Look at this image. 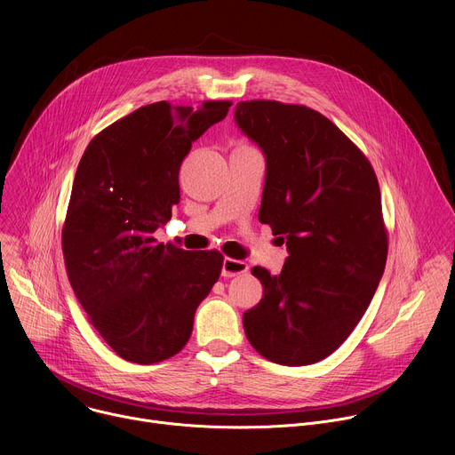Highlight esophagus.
<instances>
[{
  "instance_id": "1",
  "label": "esophagus",
  "mask_w": 455,
  "mask_h": 455,
  "mask_svg": "<svg viewBox=\"0 0 455 455\" xmlns=\"http://www.w3.org/2000/svg\"><path fill=\"white\" fill-rule=\"evenodd\" d=\"M246 272H248V265L244 261H237V259H230V257H227L223 261V268H221L223 277H235Z\"/></svg>"
}]
</instances>
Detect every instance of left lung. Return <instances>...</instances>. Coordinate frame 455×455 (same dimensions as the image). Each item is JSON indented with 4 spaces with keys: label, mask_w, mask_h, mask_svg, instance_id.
I'll use <instances>...</instances> for the list:
<instances>
[{
    "label": "left lung",
    "mask_w": 455,
    "mask_h": 455,
    "mask_svg": "<svg viewBox=\"0 0 455 455\" xmlns=\"http://www.w3.org/2000/svg\"><path fill=\"white\" fill-rule=\"evenodd\" d=\"M234 118L267 160L259 221L290 253L279 275L251 268L263 299L244 311V333L270 362L309 365L344 344L383 275L379 185L363 153L311 108L248 100Z\"/></svg>",
    "instance_id": "left-lung-1"
}]
</instances>
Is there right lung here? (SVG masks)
I'll return each mask as SVG.
<instances>
[{
    "mask_svg": "<svg viewBox=\"0 0 455 455\" xmlns=\"http://www.w3.org/2000/svg\"><path fill=\"white\" fill-rule=\"evenodd\" d=\"M230 106H142L100 132L79 162L62 227L64 263L93 328L127 362L149 365L180 353L220 279V251H187L153 234L180 204L178 174L192 142Z\"/></svg>",
    "mask_w": 455,
    "mask_h": 455,
    "instance_id": "obj_1",
    "label": "right lung"
}]
</instances>
